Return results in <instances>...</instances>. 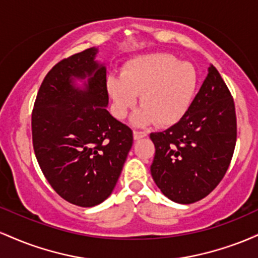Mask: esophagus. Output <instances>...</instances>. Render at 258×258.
I'll use <instances>...</instances> for the list:
<instances>
[{
	"label": "esophagus",
	"mask_w": 258,
	"mask_h": 258,
	"mask_svg": "<svg viewBox=\"0 0 258 258\" xmlns=\"http://www.w3.org/2000/svg\"><path fill=\"white\" fill-rule=\"evenodd\" d=\"M148 133L144 132V131H133V138L136 139V141H138V139L141 138H144L147 137Z\"/></svg>",
	"instance_id": "esophagus-1"
}]
</instances>
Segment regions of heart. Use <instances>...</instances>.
<instances>
[{
	"mask_svg": "<svg viewBox=\"0 0 258 258\" xmlns=\"http://www.w3.org/2000/svg\"><path fill=\"white\" fill-rule=\"evenodd\" d=\"M198 88V73L190 63L179 61L167 53H150L130 59L120 79H108L114 114L123 119L137 104L143 108L132 116V123L144 126L155 121L171 126L185 115Z\"/></svg>",
	"mask_w": 258,
	"mask_h": 258,
	"instance_id": "obj_1",
	"label": "heart"
}]
</instances>
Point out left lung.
<instances>
[{"label": "left lung", "mask_w": 258, "mask_h": 258, "mask_svg": "<svg viewBox=\"0 0 258 258\" xmlns=\"http://www.w3.org/2000/svg\"><path fill=\"white\" fill-rule=\"evenodd\" d=\"M153 179L168 199L193 204L209 195L226 174L236 142L235 105L227 85L210 65L188 111L164 132L150 133Z\"/></svg>", "instance_id": "left-lung-1"}]
</instances>
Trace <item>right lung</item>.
Masks as SVG:
<instances>
[{"label":"right lung","mask_w":258,"mask_h":258,"mask_svg":"<svg viewBox=\"0 0 258 258\" xmlns=\"http://www.w3.org/2000/svg\"><path fill=\"white\" fill-rule=\"evenodd\" d=\"M97 53L92 47L55 64L31 116L34 152L44 177L64 200L81 207L109 198L133 143L132 130L106 110V69Z\"/></svg>","instance_id":"1"}]
</instances>
